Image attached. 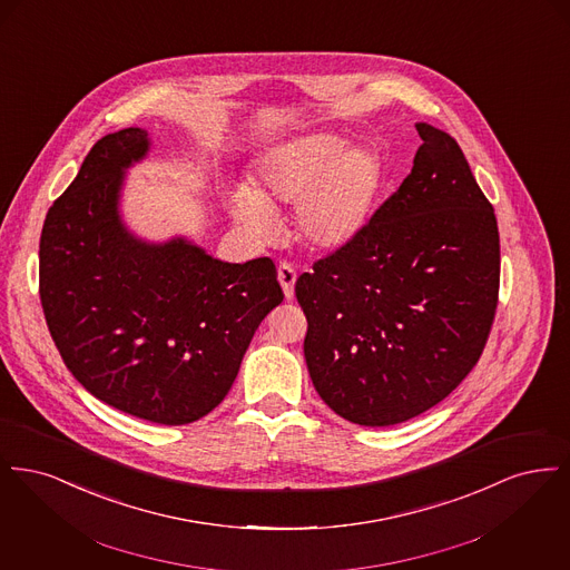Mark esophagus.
I'll use <instances>...</instances> for the list:
<instances>
[{
    "label": "esophagus",
    "mask_w": 570,
    "mask_h": 570,
    "mask_svg": "<svg viewBox=\"0 0 570 570\" xmlns=\"http://www.w3.org/2000/svg\"><path fill=\"white\" fill-rule=\"evenodd\" d=\"M277 279H279V286L284 291V297H295V282H297V272L293 265L288 263H279L277 267Z\"/></svg>",
    "instance_id": "esophagus-1"
}]
</instances>
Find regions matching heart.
Masks as SVG:
<instances>
[{"label":"heart","instance_id":"heart-1","mask_svg":"<svg viewBox=\"0 0 570 570\" xmlns=\"http://www.w3.org/2000/svg\"><path fill=\"white\" fill-rule=\"evenodd\" d=\"M382 190V163L367 145L344 136L312 132L267 149L254 186L228 190L235 219L258 237L272 235L275 214L295 205L298 239L316 252H340L367 228Z\"/></svg>","mask_w":570,"mask_h":570}]
</instances>
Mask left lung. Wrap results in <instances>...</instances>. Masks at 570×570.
Masks as SVG:
<instances>
[{"instance_id": "obj_1", "label": "left lung", "mask_w": 570, "mask_h": 570, "mask_svg": "<svg viewBox=\"0 0 570 570\" xmlns=\"http://www.w3.org/2000/svg\"><path fill=\"white\" fill-rule=\"evenodd\" d=\"M412 170L363 235L295 284L309 379L326 406L389 428L442 402L485 348L500 235L458 140L419 121Z\"/></svg>"}]
</instances>
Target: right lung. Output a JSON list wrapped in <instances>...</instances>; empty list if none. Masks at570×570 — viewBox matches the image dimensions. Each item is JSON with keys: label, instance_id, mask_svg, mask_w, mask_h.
I'll return each instance as SVG.
<instances>
[{"label": "right lung", "instance_id": "add662e5", "mask_svg": "<svg viewBox=\"0 0 570 570\" xmlns=\"http://www.w3.org/2000/svg\"><path fill=\"white\" fill-rule=\"evenodd\" d=\"M149 149L142 128L91 147L45 219L40 301L66 367L94 397L151 423L186 425L226 397L284 293L272 258L224 263L186 237H136L121 217V190Z\"/></svg>", "mask_w": 570, "mask_h": 570}]
</instances>
